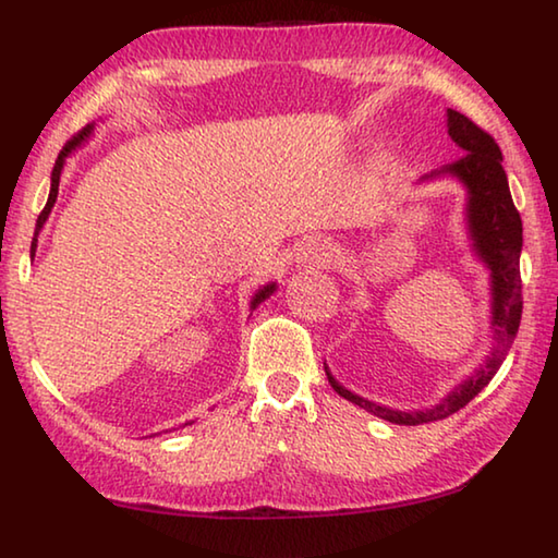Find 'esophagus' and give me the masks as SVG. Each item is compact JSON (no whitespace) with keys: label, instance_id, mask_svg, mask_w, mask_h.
<instances>
[{"label":"esophagus","instance_id":"obj_1","mask_svg":"<svg viewBox=\"0 0 558 558\" xmlns=\"http://www.w3.org/2000/svg\"><path fill=\"white\" fill-rule=\"evenodd\" d=\"M305 258H310L317 266H325L332 258V251H329V245L325 241H310L305 243Z\"/></svg>","mask_w":558,"mask_h":558}]
</instances>
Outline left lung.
<instances>
[{"instance_id": "8db88e82", "label": "left lung", "mask_w": 558, "mask_h": 558, "mask_svg": "<svg viewBox=\"0 0 558 558\" xmlns=\"http://www.w3.org/2000/svg\"><path fill=\"white\" fill-rule=\"evenodd\" d=\"M448 132L450 137L462 147V157L458 162L448 165L442 172H450L465 182L470 192L468 202V221L470 233L475 239L477 256L487 263L493 270V329H495V347L493 354L487 356L475 376H470L465 384H460L448 399L428 411H393L386 405L372 403L347 391L339 386L327 372V379L332 389L342 399L356 403L359 409L369 411L389 423L399 426H421V423L442 421L448 415L458 413L460 409L475 399V396L493 381L499 366H502L509 347L514 344L519 323H522V276H519V253H522V216L509 194L507 174L502 167V153L495 137L475 125L470 118L458 110H448Z\"/></svg>"}]
</instances>
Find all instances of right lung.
I'll list each match as a JSON object with an SVG mask.
<instances>
[{
    "mask_svg": "<svg viewBox=\"0 0 558 558\" xmlns=\"http://www.w3.org/2000/svg\"><path fill=\"white\" fill-rule=\"evenodd\" d=\"M88 132H90V128H83L81 132H75V135L69 140V143L63 145V149L59 153V159H56V165H53V174H51V194H49V202H46V206H44V211L39 214V219H36V231H34V241H32V256H34V251H36V235H39V231L44 229V223H46V219H49V214H51V209H53V204H56V196H59V179H61V169H63V159H65V155L71 153V149H75L78 147L83 140L88 137ZM276 290V286H266L263 290H258V295L253 298V302L251 305L256 307L260 300H266L270 292ZM186 426V423H184Z\"/></svg>",
    "mask_w": 558,
    "mask_h": 558,
    "instance_id": "add662e5",
    "label": "right lung"
}]
</instances>
